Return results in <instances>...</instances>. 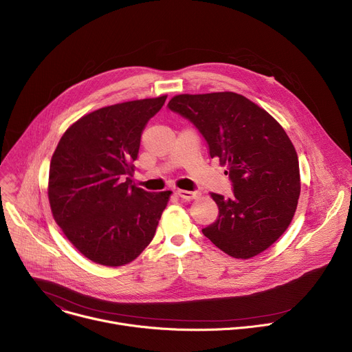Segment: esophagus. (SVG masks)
Masks as SVG:
<instances>
[{"mask_svg": "<svg viewBox=\"0 0 352 352\" xmlns=\"http://www.w3.org/2000/svg\"><path fill=\"white\" fill-rule=\"evenodd\" d=\"M175 193H177L181 199H185V200L195 199V197H197V195H199L197 190H182V189H177Z\"/></svg>", "mask_w": 352, "mask_h": 352, "instance_id": "34e87169", "label": "esophagus"}]
</instances>
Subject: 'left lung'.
<instances>
[{"label":"left lung","instance_id":"8db88e82","mask_svg":"<svg viewBox=\"0 0 352 352\" xmlns=\"http://www.w3.org/2000/svg\"><path fill=\"white\" fill-rule=\"evenodd\" d=\"M167 107L204 136L232 185L231 197L210 193L219 217L202 232L232 258L263 252L289 226L300 192L298 156L285 131L232 91L179 94Z\"/></svg>","mask_w":352,"mask_h":352}]
</instances>
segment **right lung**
<instances>
[{
    "mask_svg": "<svg viewBox=\"0 0 352 352\" xmlns=\"http://www.w3.org/2000/svg\"><path fill=\"white\" fill-rule=\"evenodd\" d=\"M166 98L135 100L82 117L52 157L48 200L54 220L91 262L126 265L156 234L171 192H147L131 177L143 129Z\"/></svg>",
    "mask_w": 352,
    "mask_h": 352,
    "instance_id": "add662e5",
    "label": "right lung"
}]
</instances>
